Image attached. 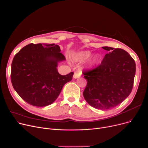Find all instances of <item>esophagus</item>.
<instances>
[{
  "label": "esophagus",
  "mask_w": 148,
  "mask_h": 148,
  "mask_svg": "<svg viewBox=\"0 0 148 148\" xmlns=\"http://www.w3.org/2000/svg\"><path fill=\"white\" fill-rule=\"evenodd\" d=\"M81 74V73L80 72H75L74 75H73V78L76 79V78H78L80 77Z\"/></svg>",
  "instance_id": "34e87169"
}]
</instances>
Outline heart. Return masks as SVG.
<instances>
[{
    "mask_svg": "<svg viewBox=\"0 0 148 148\" xmlns=\"http://www.w3.org/2000/svg\"><path fill=\"white\" fill-rule=\"evenodd\" d=\"M91 56V52L90 51H80L78 53L75 54V58L76 59V60L80 61H85L87 60L88 58H89ZM95 61V60H93L94 62Z\"/></svg>",
    "mask_w": 148,
    "mask_h": 148,
    "instance_id": "b5f03b06",
    "label": "heart"
}]
</instances>
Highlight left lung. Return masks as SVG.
<instances>
[{"label":"left lung","instance_id":"obj_1","mask_svg":"<svg viewBox=\"0 0 148 148\" xmlns=\"http://www.w3.org/2000/svg\"><path fill=\"white\" fill-rule=\"evenodd\" d=\"M102 48L109 52L101 64L82 72L87 81L83 95L92 107L106 110L120 104L131 93L135 62L125 50Z\"/></svg>","mask_w":148,"mask_h":148}]
</instances>
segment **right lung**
Wrapping results in <instances>:
<instances>
[{
  "label": "right lung",
  "mask_w": 148,
  "mask_h": 148,
  "mask_svg": "<svg viewBox=\"0 0 148 148\" xmlns=\"http://www.w3.org/2000/svg\"><path fill=\"white\" fill-rule=\"evenodd\" d=\"M58 45L29 44L14 56L11 81L19 95L27 103L44 107L53 103L64 84L72 79L73 72L58 73V62L66 58Z\"/></svg>",
  "instance_id": "right-lung-1"
}]
</instances>
